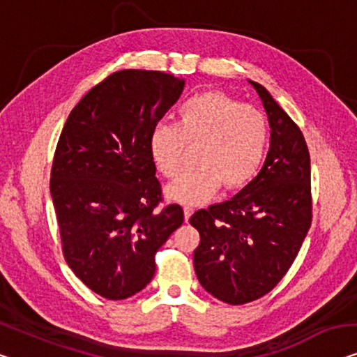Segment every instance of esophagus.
I'll return each instance as SVG.
<instances>
[{
	"label": "esophagus",
	"mask_w": 357,
	"mask_h": 357,
	"mask_svg": "<svg viewBox=\"0 0 357 357\" xmlns=\"http://www.w3.org/2000/svg\"><path fill=\"white\" fill-rule=\"evenodd\" d=\"M192 215H194V208H192V206L185 205V206H184V220L189 221L190 216H192Z\"/></svg>",
	"instance_id": "obj_1"
}]
</instances>
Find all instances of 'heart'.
Returning a JSON list of instances; mask_svg holds the SVG:
<instances>
[{"label":"heart","mask_w":357,"mask_h":357,"mask_svg":"<svg viewBox=\"0 0 357 357\" xmlns=\"http://www.w3.org/2000/svg\"><path fill=\"white\" fill-rule=\"evenodd\" d=\"M269 126L264 114L220 93H204L185 100L178 123L158 121L149 131L147 147L153 165L165 176H174L185 144L195 146L197 165L165 189L179 204H200L220 189L248 184L261 168L268 151Z\"/></svg>","instance_id":"1"}]
</instances>
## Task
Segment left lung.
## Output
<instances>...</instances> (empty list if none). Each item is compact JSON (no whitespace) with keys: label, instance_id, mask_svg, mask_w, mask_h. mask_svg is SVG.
<instances>
[{"label":"left lung","instance_id":"obj_1","mask_svg":"<svg viewBox=\"0 0 357 357\" xmlns=\"http://www.w3.org/2000/svg\"><path fill=\"white\" fill-rule=\"evenodd\" d=\"M248 83L268 114L263 168L232 199L195 211L194 268L202 287L229 305L258 300L295 261L311 226V162L305 136L268 89Z\"/></svg>","mask_w":357,"mask_h":357}]
</instances>
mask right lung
<instances>
[{
	"mask_svg": "<svg viewBox=\"0 0 357 357\" xmlns=\"http://www.w3.org/2000/svg\"><path fill=\"white\" fill-rule=\"evenodd\" d=\"M184 78L121 70L73 107L57 142L51 197L67 264L107 300L136 295L155 274V253L183 225L149 155L151 128L179 99Z\"/></svg>",
	"mask_w": 357,
	"mask_h": 357,
	"instance_id": "obj_1",
	"label": "right lung"
}]
</instances>
